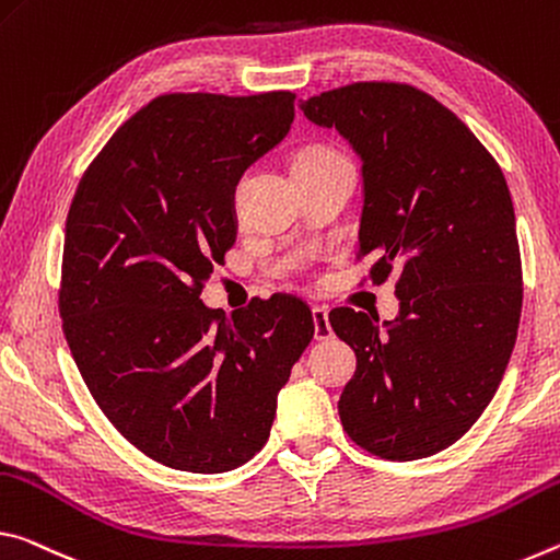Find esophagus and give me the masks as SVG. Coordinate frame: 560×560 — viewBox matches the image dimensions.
I'll return each instance as SVG.
<instances>
[{
  "label": "esophagus",
  "instance_id": "esophagus-1",
  "mask_svg": "<svg viewBox=\"0 0 560 560\" xmlns=\"http://www.w3.org/2000/svg\"><path fill=\"white\" fill-rule=\"evenodd\" d=\"M313 323H315V340H329V337H332V327H329L327 307H315L313 310Z\"/></svg>",
  "mask_w": 560,
  "mask_h": 560
}]
</instances>
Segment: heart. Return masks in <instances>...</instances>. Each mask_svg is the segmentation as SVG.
Segmentation results:
<instances>
[{
	"mask_svg": "<svg viewBox=\"0 0 560 560\" xmlns=\"http://www.w3.org/2000/svg\"><path fill=\"white\" fill-rule=\"evenodd\" d=\"M332 155H340L327 145H307V149H300L295 155H292V166H302V163H315V161H325L332 159Z\"/></svg>",
	"mask_w": 560,
	"mask_h": 560,
	"instance_id": "obj_1",
	"label": "heart"
}]
</instances>
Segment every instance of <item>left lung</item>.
I'll list each match as a JSON object with an SVG mask.
<instances>
[{
	"instance_id": "1",
	"label": "left lung",
	"mask_w": 560,
	"mask_h": 560,
	"mask_svg": "<svg viewBox=\"0 0 560 560\" xmlns=\"http://www.w3.org/2000/svg\"><path fill=\"white\" fill-rule=\"evenodd\" d=\"M362 159L360 250L370 278L399 265V315L337 307L357 372L340 397L354 444L424 459L462 439L497 394L516 345L521 253L506 178L462 118L397 81H360L300 104Z\"/></svg>"
}]
</instances>
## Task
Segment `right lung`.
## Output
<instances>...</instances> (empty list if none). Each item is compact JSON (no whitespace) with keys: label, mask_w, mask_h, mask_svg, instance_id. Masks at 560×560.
I'll list each match as a JSON object with an SVG mask.
<instances>
[{"label":"right lung","mask_w":560,"mask_h":560,"mask_svg":"<svg viewBox=\"0 0 560 560\" xmlns=\"http://www.w3.org/2000/svg\"><path fill=\"white\" fill-rule=\"evenodd\" d=\"M295 118V94H166L101 149L63 233L59 315L108 421L171 469L231 471L270 436L315 335L292 295L231 317L200 300L237 233L235 186Z\"/></svg>","instance_id":"add662e5"}]
</instances>
